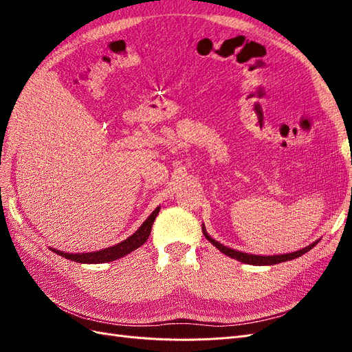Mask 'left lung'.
<instances>
[{
    "instance_id": "1",
    "label": "left lung",
    "mask_w": 352,
    "mask_h": 352,
    "mask_svg": "<svg viewBox=\"0 0 352 352\" xmlns=\"http://www.w3.org/2000/svg\"><path fill=\"white\" fill-rule=\"evenodd\" d=\"M202 233H204V236L214 245V247L223 252L229 255L230 258H235L241 263H245V264H252V265H273V264H278V263H283V261H289V260H294V258H298L301 257V255H304L305 252L310 251L314 245H317V242H313L311 245H308V247L300 250V251H295V252H289V254H280V255H254V254H247V252H241V251H236V250H232V248H228L225 247V245L217 242L216 239H212L204 225H202Z\"/></svg>"
}]
</instances>
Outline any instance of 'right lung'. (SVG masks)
<instances>
[{"label": "right lung", "mask_w": 352, "mask_h": 352, "mask_svg": "<svg viewBox=\"0 0 352 352\" xmlns=\"http://www.w3.org/2000/svg\"><path fill=\"white\" fill-rule=\"evenodd\" d=\"M160 207H157L150 217H148L141 228L138 229L132 236H129L127 239H124L120 243H116L114 247H109L105 250L101 251H94V252H79V254H69L65 251H58L56 248H51L52 252H56L61 257H65L67 260L72 261H76V263H82V264H98V263H109V261H114L117 258H122L124 255H127L129 252L135 251L136 248L142 247V245L146 242L148 236H150L151 233V228H153V223L158 214Z\"/></svg>", "instance_id": "right-lung-1"}]
</instances>
